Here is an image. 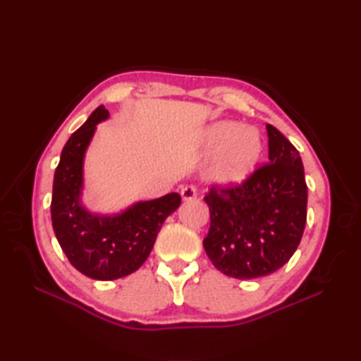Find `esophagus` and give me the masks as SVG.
Listing matches in <instances>:
<instances>
[{
  "label": "esophagus",
  "instance_id": "obj_1",
  "mask_svg": "<svg viewBox=\"0 0 361 361\" xmlns=\"http://www.w3.org/2000/svg\"><path fill=\"white\" fill-rule=\"evenodd\" d=\"M180 194H181V198L185 202L194 200V198L197 197V188H194V186H185V188H181Z\"/></svg>",
  "mask_w": 361,
  "mask_h": 361
}]
</instances>
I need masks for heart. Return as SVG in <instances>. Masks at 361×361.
I'll return each mask as SVG.
<instances>
[{"mask_svg": "<svg viewBox=\"0 0 361 361\" xmlns=\"http://www.w3.org/2000/svg\"><path fill=\"white\" fill-rule=\"evenodd\" d=\"M202 144L214 152L206 171L212 185L235 188L256 171L262 157V137L256 128L240 127L235 121H217L202 132Z\"/></svg>", "mask_w": 361, "mask_h": 361, "instance_id": "heart-1", "label": "heart"}]
</instances>
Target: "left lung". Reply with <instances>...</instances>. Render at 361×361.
<instances>
[{
  "label": "left lung",
  "mask_w": 361,
  "mask_h": 361,
  "mask_svg": "<svg viewBox=\"0 0 361 361\" xmlns=\"http://www.w3.org/2000/svg\"><path fill=\"white\" fill-rule=\"evenodd\" d=\"M268 164L243 185L204 197L211 226L203 247L212 265L235 279L270 276L293 256L307 220L302 159L278 128L267 124Z\"/></svg>",
  "instance_id": "8db88e82"
}]
</instances>
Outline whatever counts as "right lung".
<instances>
[{
    "label": "right lung",
    "mask_w": 361,
    "mask_h": 361,
    "mask_svg": "<svg viewBox=\"0 0 361 361\" xmlns=\"http://www.w3.org/2000/svg\"><path fill=\"white\" fill-rule=\"evenodd\" d=\"M110 113L101 105L71 135L54 173L51 220L57 240L75 270L91 279L113 281L135 273L155 245L164 220L176 211L181 197L171 192L135 202L114 214L90 211L83 203V164L97 124Z\"/></svg>",
    "instance_id": "obj_1"
}]
</instances>
